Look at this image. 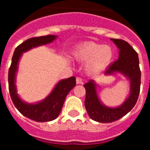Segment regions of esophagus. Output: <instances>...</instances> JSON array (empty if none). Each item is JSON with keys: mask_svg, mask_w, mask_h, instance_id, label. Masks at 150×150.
Returning <instances> with one entry per match:
<instances>
[{"mask_svg": "<svg viewBox=\"0 0 150 150\" xmlns=\"http://www.w3.org/2000/svg\"><path fill=\"white\" fill-rule=\"evenodd\" d=\"M76 84H83V80L82 79V78L77 77L76 79Z\"/></svg>", "mask_w": 150, "mask_h": 150, "instance_id": "obj_1", "label": "esophagus"}]
</instances>
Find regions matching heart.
I'll list each match as a JSON object with an SVG mask.
<instances>
[{"mask_svg":"<svg viewBox=\"0 0 150 150\" xmlns=\"http://www.w3.org/2000/svg\"><path fill=\"white\" fill-rule=\"evenodd\" d=\"M72 54L77 62H86L87 71L97 73L103 71L111 63L114 52L108 45L84 42L76 46Z\"/></svg>","mask_w":150,"mask_h":150,"instance_id":"b5f03b06","label":"heart"}]
</instances>
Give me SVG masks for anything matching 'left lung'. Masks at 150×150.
<instances>
[{
    "label": "left lung",
    "instance_id": "obj_1",
    "mask_svg": "<svg viewBox=\"0 0 150 150\" xmlns=\"http://www.w3.org/2000/svg\"><path fill=\"white\" fill-rule=\"evenodd\" d=\"M116 45L119 52V59L111 64L105 71L106 75L120 73L130 81V95L120 107L112 108L101 104L97 94V86L91 79L83 86L86 88L85 107L91 120L102 123L116 121L125 116L134 107L138 99L140 88V73L139 59L137 52L131 45L120 39H110Z\"/></svg>",
    "mask_w": 150,
    "mask_h": 150
}]
</instances>
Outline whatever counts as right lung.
<instances>
[{
	"instance_id": "add662e5",
	"label": "right lung",
	"mask_w": 150,
	"mask_h": 150,
	"mask_svg": "<svg viewBox=\"0 0 150 150\" xmlns=\"http://www.w3.org/2000/svg\"><path fill=\"white\" fill-rule=\"evenodd\" d=\"M56 38L55 35L42 36L30 38L21 43L14 51L8 73L9 91L13 104L23 116L40 122L52 121L59 116L67 94L76 85V78L71 76L60 80L44 100L37 104H28L21 100L17 94L15 85L16 74L18 70V61L23 52L37 46L52 43Z\"/></svg>"
}]
</instances>
